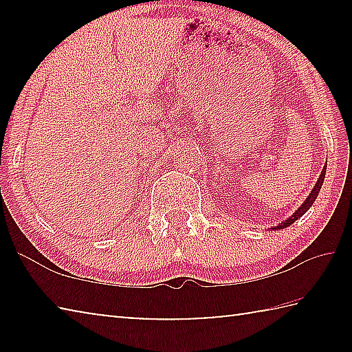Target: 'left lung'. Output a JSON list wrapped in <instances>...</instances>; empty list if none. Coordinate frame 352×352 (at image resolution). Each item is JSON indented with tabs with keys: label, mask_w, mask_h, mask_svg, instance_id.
<instances>
[{
	"label": "left lung",
	"mask_w": 352,
	"mask_h": 352,
	"mask_svg": "<svg viewBox=\"0 0 352 352\" xmlns=\"http://www.w3.org/2000/svg\"><path fill=\"white\" fill-rule=\"evenodd\" d=\"M324 175H326V164H324V168H323V170H321V174H320V177H318V180H317V183H315V186L312 188V190H311V194L307 195V199L302 201V205L298 208V210L292 214V216L289 217V219H285L284 222H281L279 223L278 226H273V228H270V230H273V231H276V230H283V228H287V226H290L292 223L295 222V220H298L300 219L301 216H305V214L307 212V210L309 208H311L312 205H314V201H315V199L318 197V194H320V189H321V186H323V182H324Z\"/></svg>",
	"instance_id": "1"
}]
</instances>
